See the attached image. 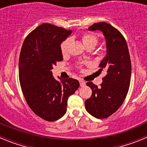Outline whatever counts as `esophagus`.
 <instances>
[{"label":"esophagus","mask_w":147,"mask_h":147,"mask_svg":"<svg viewBox=\"0 0 147 147\" xmlns=\"http://www.w3.org/2000/svg\"><path fill=\"white\" fill-rule=\"evenodd\" d=\"M80 86H82V87L85 86V85H86V83H85V82L83 81V80H80Z\"/></svg>","instance_id":"1"}]
</instances>
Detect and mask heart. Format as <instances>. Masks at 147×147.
Returning a JSON list of instances; mask_svg holds the SVG:
<instances>
[{"instance_id": "heart-1", "label": "heart", "mask_w": 147, "mask_h": 147, "mask_svg": "<svg viewBox=\"0 0 147 147\" xmlns=\"http://www.w3.org/2000/svg\"><path fill=\"white\" fill-rule=\"evenodd\" d=\"M82 40L83 43L85 45V47H89V46H93L95 47L98 43V39L96 36L91 34H85L82 37ZM70 42V39H66L61 43L60 50L62 54H65L67 51V48Z\"/></svg>"}]
</instances>
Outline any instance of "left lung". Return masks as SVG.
Instances as JSON below:
<instances>
[{
  "mask_svg": "<svg viewBox=\"0 0 147 147\" xmlns=\"http://www.w3.org/2000/svg\"><path fill=\"white\" fill-rule=\"evenodd\" d=\"M90 31L99 30L106 40L107 54L100 62L99 73L107 74L100 87L87 83L92 90L90 98L85 102L86 110L97 119H106L121 107L129 90L131 61L127 44L119 30L105 22L94 23Z\"/></svg>",
  "mask_w": 147,
  "mask_h": 147,
  "instance_id": "left-lung-1",
  "label": "left lung"
}]
</instances>
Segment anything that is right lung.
I'll list each match as a JSON object with an SVG mask.
<instances>
[{
    "label": "right lung",
    "instance_id": "add662e5",
    "mask_svg": "<svg viewBox=\"0 0 147 147\" xmlns=\"http://www.w3.org/2000/svg\"><path fill=\"white\" fill-rule=\"evenodd\" d=\"M71 30L43 23L26 37L19 58V80L23 96L32 110L41 119L54 121L67 111L68 97L80 87L72 78L60 82L51 70L62 61L60 45Z\"/></svg>",
    "mask_w": 147,
    "mask_h": 147
}]
</instances>
